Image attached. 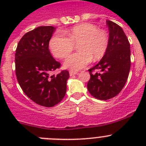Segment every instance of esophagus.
<instances>
[{"mask_svg":"<svg viewBox=\"0 0 146 146\" xmlns=\"http://www.w3.org/2000/svg\"><path fill=\"white\" fill-rule=\"evenodd\" d=\"M77 72H74V71H72V70L69 71V75H70V76L74 75V74H77Z\"/></svg>","mask_w":146,"mask_h":146,"instance_id":"1","label":"esophagus"}]
</instances>
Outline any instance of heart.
<instances>
[{
    "mask_svg": "<svg viewBox=\"0 0 146 146\" xmlns=\"http://www.w3.org/2000/svg\"><path fill=\"white\" fill-rule=\"evenodd\" d=\"M66 36L56 34L51 38L49 47L58 58H65L77 45L80 52L71 55L64 62L65 68L77 71L85 68L94 60L101 59L106 52L109 38L106 33L92 24L83 23L65 32Z\"/></svg>",
    "mask_w": 146,
    "mask_h": 146,
    "instance_id": "obj_1",
    "label": "heart"
}]
</instances>
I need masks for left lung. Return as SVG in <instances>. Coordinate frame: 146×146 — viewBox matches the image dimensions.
Here are the masks:
<instances>
[{
	"label": "left lung",
	"instance_id": "obj_1",
	"mask_svg": "<svg viewBox=\"0 0 146 146\" xmlns=\"http://www.w3.org/2000/svg\"><path fill=\"white\" fill-rule=\"evenodd\" d=\"M109 28V44L101 60L89 69V93L100 100H108L118 95L128 79L131 66L130 44L123 29L116 23L106 21ZM99 69L100 73H92Z\"/></svg>",
	"mask_w": 146,
	"mask_h": 146
}]
</instances>
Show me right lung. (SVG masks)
<instances>
[{"instance_id": "obj_1", "label": "right lung", "mask_w": 146, "mask_h": 146, "mask_svg": "<svg viewBox=\"0 0 146 146\" xmlns=\"http://www.w3.org/2000/svg\"><path fill=\"white\" fill-rule=\"evenodd\" d=\"M55 31L52 26H40L28 32L19 42L15 52L17 79L23 92L35 103L47 108L64 99L69 77L66 70L57 75L50 74L60 66L49 50Z\"/></svg>"}]
</instances>
